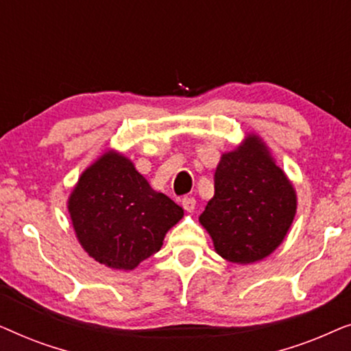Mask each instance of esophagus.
<instances>
[{"label":"esophagus","instance_id":"esophagus-1","mask_svg":"<svg viewBox=\"0 0 351 351\" xmlns=\"http://www.w3.org/2000/svg\"><path fill=\"white\" fill-rule=\"evenodd\" d=\"M182 206H184V209L186 210V213H193L196 208V201H195V198H191V196H185V198L182 199Z\"/></svg>","mask_w":351,"mask_h":351}]
</instances>
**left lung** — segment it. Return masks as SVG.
<instances>
[{"label": "left lung", "instance_id": "1", "mask_svg": "<svg viewBox=\"0 0 351 351\" xmlns=\"http://www.w3.org/2000/svg\"><path fill=\"white\" fill-rule=\"evenodd\" d=\"M214 190L199 223L220 257L246 265L280 247L294 222L297 193L257 134L222 153Z\"/></svg>", "mask_w": 351, "mask_h": 351}]
</instances>
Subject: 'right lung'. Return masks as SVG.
I'll return each mask as SVG.
<instances>
[{"instance_id": "add662e5", "label": "right lung", "mask_w": 351, "mask_h": 351, "mask_svg": "<svg viewBox=\"0 0 351 351\" xmlns=\"http://www.w3.org/2000/svg\"><path fill=\"white\" fill-rule=\"evenodd\" d=\"M66 206L81 247L113 270H134L160 251L166 233L184 217V209L153 190L117 150L86 167Z\"/></svg>"}]
</instances>
